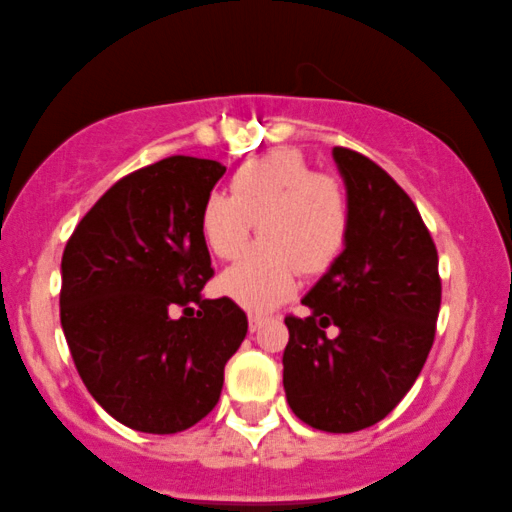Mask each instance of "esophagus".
I'll return each instance as SVG.
<instances>
[{
	"instance_id": "obj_1",
	"label": "esophagus",
	"mask_w": 512,
	"mask_h": 512,
	"mask_svg": "<svg viewBox=\"0 0 512 512\" xmlns=\"http://www.w3.org/2000/svg\"><path fill=\"white\" fill-rule=\"evenodd\" d=\"M247 318H250V330H252V333H255V330H260V325L265 323V320H269L267 313H250V316H247Z\"/></svg>"
}]
</instances>
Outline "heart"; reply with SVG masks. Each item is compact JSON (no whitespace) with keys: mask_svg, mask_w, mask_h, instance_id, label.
<instances>
[{"mask_svg":"<svg viewBox=\"0 0 512 512\" xmlns=\"http://www.w3.org/2000/svg\"><path fill=\"white\" fill-rule=\"evenodd\" d=\"M262 240L221 277L240 306L265 311L296 289L299 274H323L350 240L352 206L340 177L316 172L291 148L252 157L230 177V196L201 206V233L221 260H235L252 228Z\"/></svg>","mask_w":512,"mask_h":512,"instance_id":"1","label":"heart"}]
</instances>
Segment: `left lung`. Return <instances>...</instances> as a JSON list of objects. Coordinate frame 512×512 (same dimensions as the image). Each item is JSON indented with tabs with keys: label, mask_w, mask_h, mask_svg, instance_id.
Listing matches in <instances>:
<instances>
[{
	"label": "left lung",
	"mask_w": 512,
	"mask_h": 512,
	"mask_svg": "<svg viewBox=\"0 0 512 512\" xmlns=\"http://www.w3.org/2000/svg\"><path fill=\"white\" fill-rule=\"evenodd\" d=\"M352 206L350 240L286 316L284 391L323 432L372 428L401 403L435 342L442 282L437 247L413 199L367 155L335 148ZM338 327L335 339L327 328Z\"/></svg>",
	"instance_id": "left-lung-1"
}]
</instances>
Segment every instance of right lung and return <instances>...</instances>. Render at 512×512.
<instances>
[{
    "mask_svg": "<svg viewBox=\"0 0 512 512\" xmlns=\"http://www.w3.org/2000/svg\"><path fill=\"white\" fill-rule=\"evenodd\" d=\"M223 172L189 155L140 167L84 213L65 245L67 347L94 401L133 430L172 435L206 418L245 340L238 303L201 299L213 277L201 206Z\"/></svg>",
    "mask_w": 512,
    "mask_h": 512,
    "instance_id": "right-lung-1",
    "label": "right lung"
}]
</instances>
